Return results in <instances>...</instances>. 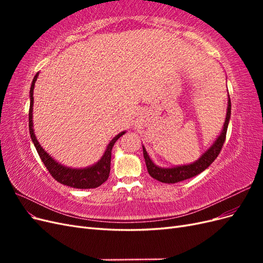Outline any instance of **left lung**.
Wrapping results in <instances>:
<instances>
[{"instance_id": "1", "label": "left lung", "mask_w": 263, "mask_h": 263, "mask_svg": "<svg viewBox=\"0 0 263 263\" xmlns=\"http://www.w3.org/2000/svg\"><path fill=\"white\" fill-rule=\"evenodd\" d=\"M230 112H232V104H230V98L228 99V106H227V114H226V121L224 124V128H222L218 138L215 140L213 146L206 151L205 154L202 155V157L196 160L195 162L185 165H179L176 168H160V166L156 165L153 160L149 158L145 147L142 146V151H144V158L147 165L148 173L154 179L160 181L162 183H177L184 181L186 179L193 178L197 174L203 172L205 169H208L209 166L213 163L215 159L219 155L220 150L224 145L226 139V133L228 128V123L230 118Z\"/></svg>"}]
</instances>
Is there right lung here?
I'll return each instance as SVG.
<instances>
[{
    "instance_id": "add662e5",
    "label": "right lung",
    "mask_w": 263,
    "mask_h": 263,
    "mask_svg": "<svg viewBox=\"0 0 263 263\" xmlns=\"http://www.w3.org/2000/svg\"><path fill=\"white\" fill-rule=\"evenodd\" d=\"M37 77H38V72L34 77V80L31 82L30 91H29L30 106H29L28 118H29L30 138L34 142L35 148L37 150L39 157H41L43 163L45 164L47 170H48L49 173L51 174V177L63 185H68L76 189H95L100 186L108 179V176H109L112 148L116 142V140L119 137H122L125 134V132H122L121 134L116 135V136L109 141L104 155H103V157L100 159V161H98V163H95L94 165L89 166V168H84V169H72V168H68V166H63L62 164L55 161L54 159H52L48 154L46 153V151L43 149V147L39 145V142L34 134V129H33L34 95L33 93H34V87H35Z\"/></svg>"
}]
</instances>
